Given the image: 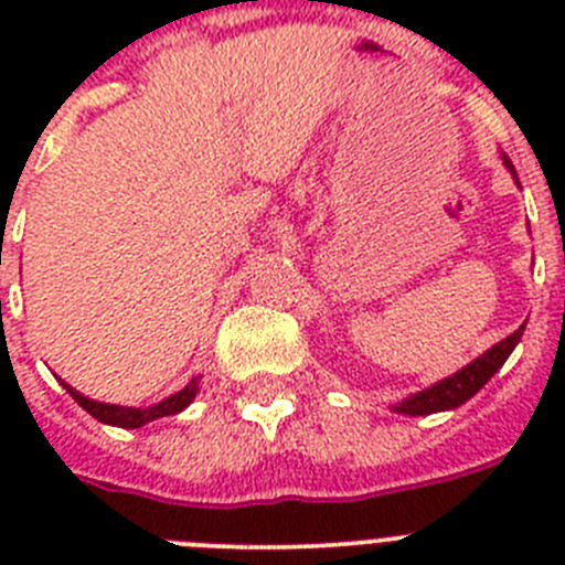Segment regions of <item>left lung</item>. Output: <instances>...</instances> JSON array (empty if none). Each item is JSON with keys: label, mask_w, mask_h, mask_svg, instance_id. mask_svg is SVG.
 <instances>
[{"label": "left lung", "mask_w": 565, "mask_h": 565, "mask_svg": "<svg viewBox=\"0 0 565 565\" xmlns=\"http://www.w3.org/2000/svg\"><path fill=\"white\" fill-rule=\"evenodd\" d=\"M501 158H503V167L512 172V178H515L518 183V174H515V167H512V161H509L507 154H501ZM518 186H521V183H518ZM523 328L526 326H521L515 333H509L507 339L492 344L489 351H483L481 356L472 359L467 367L456 371L452 376L441 379V382L430 384V387H424V391L411 393V396L402 398V402L391 404V411L402 413V416H430V413H444V411H456V407H461L463 402H469V398L476 396L489 379L501 371L503 362L509 359V353L515 351V344L521 342Z\"/></svg>", "instance_id": "obj_1"}]
</instances>
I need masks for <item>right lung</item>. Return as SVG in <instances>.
<instances>
[{"label": "right lung", "instance_id": "1", "mask_svg": "<svg viewBox=\"0 0 565 565\" xmlns=\"http://www.w3.org/2000/svg\"><path fill=\"white\" fill-rule=\"evenodd\" d=\"M67 393L82 404L84 411L89 413L93 418H98L102 424H113V427H124V430H138L143 424L154 422V418H163V416H174V413H183L189 404L194 402L198 391H201V376H194L192 382L178 391L174 396L163 398V402L152 404V407H121V404H104V402H93V398L82 396L78 391H73L70 384H64Z\"/></svg>", "mask_w": 565, "mask_h": 565}]
</instances>
